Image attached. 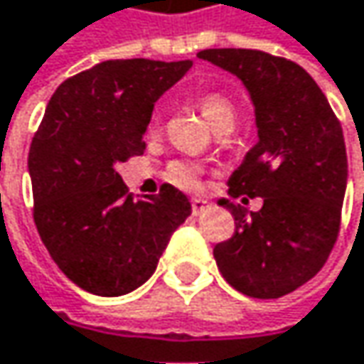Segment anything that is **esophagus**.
Here are the masks:
<instances>
[{
	"label": "esophagus",
	"mask_w": 364,
	"mask_h": 364,
	"mask_svg": "<svg viewBox=\"0 0 364 364\" xmlns=\"http://www.w3.org/2000/svg\"><path fill=\"white\" fill-rule=\"evenodd\" d=\"M208 206H210V204H208L206 200H200V198H193V200H191V210H193V215L196 216L202 215Z\"/></svg>",
	"instance_id": "1"
}]
</instances>
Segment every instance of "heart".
<instances>
[{
	"mask_svg": "<svg viewBox=\"0 0 364 364\" xmlns=\"http://www.w3.org/2000/svg\"><path fill=\"white\" fill-rule=\"evenodd\" d=\"M200 112L204 114V118L208 120V124L218 131L223 127H233L235 122V106L231 102L229 95H225L223 91H206L202 93L198 100H196ZM156 120V116H154ZM166 175L168 179L179 185L183 189H198L200 187V166L196 162H189V160H175L168 164L166 168Z\"/></svg>",
	"mask_w": 364,
	"mask_h": 364,
	"instance_id": "1",
	"label": "heart"
}]
</instances>
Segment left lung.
I'll use <instances>...</instances> for the list:
<instances>
[{
    "label": "left lung",
    "mask_w": 364,
    "mask_h": 364,
    "mask_svg": "<svg viewBox=\"0 0 364 364\" xmlns=\"http://www.w3.org/2000/svg\"><path fill=\"white\" fill-rule=\"evenodd\" d=\"M198 58L244 83L258 129V144L227 183L231 198H262V208L246 215L218 202L235 216L233 237L215 246L218 271L246 296L281 298L313 279L338 240L348 179L340 120L296 62L258 50Z\"/></svg>",
    "instance_id": "left-lung-1"
}]
</instances>
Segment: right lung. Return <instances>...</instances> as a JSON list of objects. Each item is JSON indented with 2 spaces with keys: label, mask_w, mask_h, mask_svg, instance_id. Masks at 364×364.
<instances>
[{
  "label": "right lung",
  "mask_w": 364,
  "mask_h": 364,
  "mask_svg": "<svg viewBox=\"0 0 364 364\" xmlns=\"http://www.w3.org/2000/svg\"><path fill=\"white\" fill-rule=\"evenodd\" d=\"M191 60H106L51 95L28 151L33 218L58 269L95 296H124L154 275L173 231L191 215L164 183L133 200L120 162L144 154L154 104Z\"/></svg>",
  "instance_id": "1"
}]
</instances>
